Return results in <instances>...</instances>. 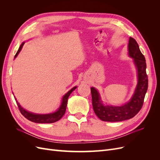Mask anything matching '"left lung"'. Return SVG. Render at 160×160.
I'll return each mask as SVG.
<instances>
[{"label": "left lung", "instance_id": "left-lung-1", "mask_svg": "<svg viewBox=\"0 0 160 160\" xmlns=\"http://www.w3.org/2000/svg\"><path fill=\"white\" fill-rule=\"evenodd\" d=\"M129 55L133 58L138 71V82L132 98L122 106L104 105L99 92L91 88L92 104L96 115L102 121L109 122H122L132 119L142 109L145 95L148 88V77L146 74L145 57L140 51L139 45L133 38L129 37L128 44Z\"/></svg>", "mask_w": 160, "mask_h": 160}]
</instances>
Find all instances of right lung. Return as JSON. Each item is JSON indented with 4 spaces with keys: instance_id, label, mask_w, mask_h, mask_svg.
<instances>
[{
    "instance_id": "1",
    "label": "right lung",
    "mask_w": 160,
    "mask_h": 160,
    "mask_svg": "<svg viewBox=\"0 0 160 160\" xmlns=\"http://www.w3.org/2000/svg\"><path fill=\"white\" fill-rule=\"evenodd\" d=\"M24 44H25V42H23L21 45V46L19 47V49H18V51L17 52L15 56H14V58H16L18 53L20 52ZM76 88H77V87H74L73 88H72L70 91L67 92V93L63 97H62L61 104L57 111H56L54 113H49V114H35V113L29 112V111H28L25 110V109H23L21 106V105L18 103L16 98H14V99H15V100H16V102H17V104L18 107L19 111H21V114L24 116V117L27 118V119L31 121V122L37 123H52L57 122V121H59L62 117V116L64 115V114L65 113V111H66L68 98L72 92Z\"/></svg>"
}]
</instances>
